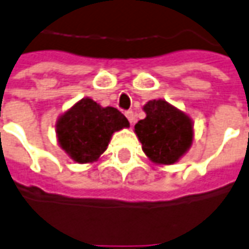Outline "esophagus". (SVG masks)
Listing matches in <instances>:
<instances>
[{
    "label": "esophagus",
    "mask_w": 249,
    "mask_h": 249,
    "mask_svg": "<svg viewBox=\"0 0 249 249\" xmlns=\"http://www.w3.org/2000/svg\"><path fill=\"white\" fill-rule=\"evenodd\" d=\"M125 116H126V119L129 120L130 124H133L134 123V115H133V110H125Z\"/></svg>",
    "instance_id": "esophagus-1"
}]
</instances>
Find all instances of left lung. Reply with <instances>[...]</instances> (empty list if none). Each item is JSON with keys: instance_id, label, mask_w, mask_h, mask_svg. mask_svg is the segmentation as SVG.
Here are the masks:
<instances>
[{"instance_id": "left-lung-1", "label": "left lung", "mask_w": 249, "mask_h": 249, "mask_svg": "<svg viewBox=\"0 0 249 249\" xmlns=\"http://www.w3.org/2000/svg\"><path fill=\"white\" fill-rule=\"evenodd\" d=\"M146 117L134 125L143 153L160 165H173L193 143V123L189 116L165 100L148 101Z\"/></svg>"}]
</instances>
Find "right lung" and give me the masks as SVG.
Returning <instances> with one entry per match:
<instances>
[{"instance_id":"add662e5","label":"right lung","mask_w":249,"mask_h":249,"mask_svg":"<svg viewBox=\"0 0 249 249\" xmlns=\"http://www.w3.org/2000/svg\"><path fill=\"white\" fill-rule=\"evenodd\" d=\"M129 121L113 107L103 108L92 99H82L59 117V145L75 162L96 161L106 152L112 134L128 128Z\"/></svg>"}]
</instances>
